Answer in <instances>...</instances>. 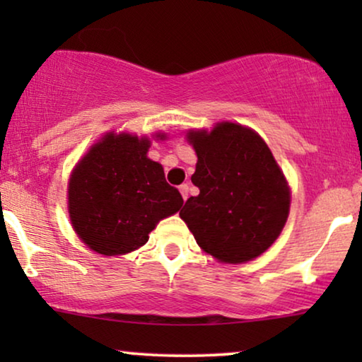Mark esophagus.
Wrapping results in <instances>:
<instances>
[{"instance_id":"34e87169","label":"esophagus","mask_w":362,"mask_h":362,"mask_svg":"<svg viewBox=\"0 0 362 362\" xmlns=\"http://www.w3.org/2000/svg\"><path fill=\"white\" fill-rule=\"evenodd\" d=\"M180 192H181V196H182V199H187V196H189V185H186V182H185V185H181L180 186Z\"/></svg>"}]
</instances>
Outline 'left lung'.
Here are the masks:
<instances>
[{
	"label": "left lung",
	"instance_id": "1",
	"mask_svg": "<svg viewBox=\"0 0 362 362\" xmlns=\"http://www.w3.org/2000/svg\"><path fill=\"white\" fill-rule=\"evenodd\" d=\"M199 194L180 211L197 245L216 259L240 264L274 244L290 209V191L265 141L222 122L211 133L189 132Z\"/></svg>",
	"mask_w": 362,
	"mask_h": 362
}]
</instances>
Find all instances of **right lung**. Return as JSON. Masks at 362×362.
<instances>
[{
  "mask_svg": "<svg viewBox=\"0 0 362 362\" xmlns=\"http://www.w3.org/2000/svg\"><path fill=\"white\" fill-rule=\"evenodd\" d=\"M150 141L105 135L83 156L69 181V214L92 250L122 255L145 245L158 222L175 214L182 196L146 156Z\"/></svg>",
  "mask_w": 362,
  "mask_h": 362,
  "instance_id": "1",
  "label": "right lung"
}]
</instances>
